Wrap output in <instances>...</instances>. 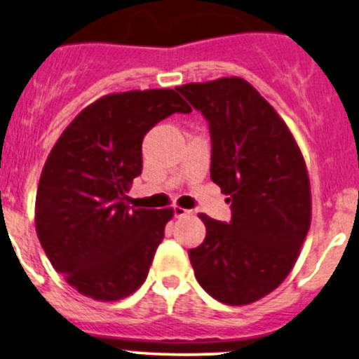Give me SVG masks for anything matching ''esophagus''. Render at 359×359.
<instances>
[{"mask_svg": "<svg viewBox=\"0 0 359 359\" xmlns=\"http://www.w3.org/2000/svg\"><path fill=\"white\" fill-rule=\"evenodd\" d=\"M173 215H175V218H184V216L192 215V211L191 210H186V208L173 206Z\"/></svg>", "mask_w": 359, "mask_h": 359, "instance_id": "34e87169", "label": "esophagus"}]
</instances>
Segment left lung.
<instances>
[{
    "instance_id": "1",
    "label": "left lung",
    "mask_w": 359,
    "mask_h": 359,
    "mask_svg": "<svg viewBox=\"0 0 359 359\" xmlns=\"http://www.w3.org/2000/svg\"><path fill=\"white\" fill-rule=\"evenodd\" d=\"M177 90L210 122L211 180L231 203L230 223L201 212L206 238L189 259L215 300L249 305L285 281L309 233L305 160L286 122L243 78Z\"/></svg>"
}]
</instances>
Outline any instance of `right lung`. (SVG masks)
Returning <instances> with one entry per match:
<instances>
[{
	"instance_id": "1",
	"label": "right lung",
	"mask_w": 359,
	"mask_h": 359,
	"mask_svg": "<svg viewBox=\"0 0 359 359\" xmlns=\"http://www.w3.org/2000/svg\"><path fill=\"white\" fill-rule=\"evenodd\" d=\"M191 110L170 88L110 93L81 110L50 149L35 230L54 269L78 293L116 302L144 283L173 210H131L126 192L143 168L144 135Z\"/></svg>"
}]
</instances>
